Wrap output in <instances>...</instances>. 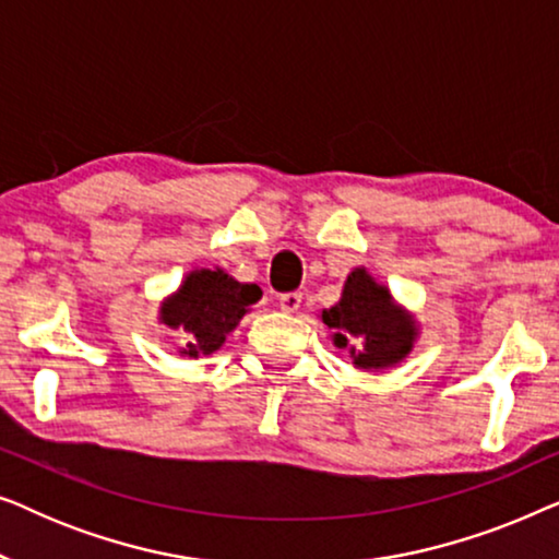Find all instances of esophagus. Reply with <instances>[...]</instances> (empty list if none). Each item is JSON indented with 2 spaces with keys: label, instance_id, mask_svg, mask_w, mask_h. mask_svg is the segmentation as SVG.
I'll return each instance as SVG.
<instances>
[{
  "label": "esophagus",
  "instance_id": "34e87169",
  "mask_svg": "<svg viewBox=\"0 0 559 559\" xmlns=\"http://www.w3.org/2000/svg\"><path fill=\"white\" fill-rule=\"evenodd\" d=\"M302 305V293H285L280 295V308L285 312H297Z\"/></svg>",
  "mask_w": 559,
  "mask_h": 559
}]
</instances>
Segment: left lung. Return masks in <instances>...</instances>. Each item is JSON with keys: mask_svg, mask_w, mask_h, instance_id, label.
<instances>
[{"mask_svg": "<svg viewBox=\"0 0 559 559\" xmlns=\"http://www.w3.org/2000/svg\"><path fill=\"white\" fill-rule=\"evenodd\" d=\"M323 323L335 331V346L350 348L358 369L400 364L417 335L412 316L396 308L389 289L373 282L366 270L348 274L341 300L331 310H323Z\"/></svg>", "mask_w": 559, "mask_h": 559, "instance_id": "obj_1", "label": "left lung"}]
</instances>
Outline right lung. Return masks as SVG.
<instances>
[{
	"instance_id": "1",
	"label": "right lung",
	"mask_w": 559,
	"mask_h": 559,
	"mask_svg": "<svg viewBox=\"0 0 559 559\" xmlns=\"http://www.w3.org/2000/svg\"><path fill=\"white\" fill-rule=\"evenodd\" d=\"M259 297L262 289L257 285L236 282L224 270H195L178 293L163 302L159 320L186 335L182 356H209L224 346L226 335Z\"/></svg>"
}]
</instances>
